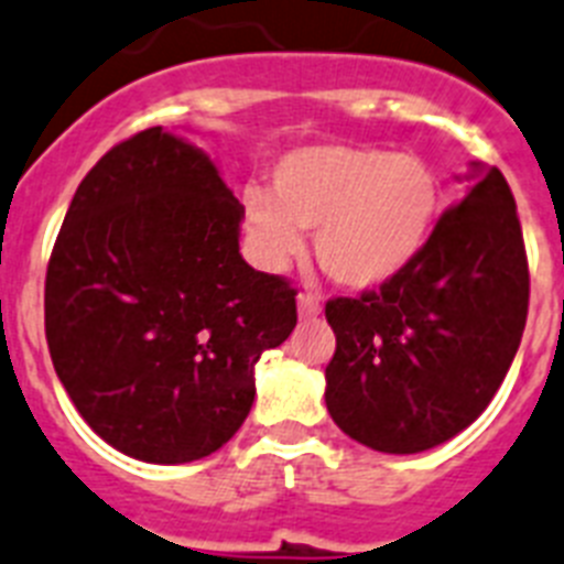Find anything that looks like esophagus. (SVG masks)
Masks as SVG:
<instances>
[{
	"instance_id": "obj_1",
	"label": "esophagus",
	"mask_w": 564,
	"mask_h": 564,
	"mask_svg": "<svg viewBox=\"0 0 564 564\" xmlns=\"http://www.w3.org/2000/svg\"><path fill=\"white\" fill-rule=\"evenodd\" d=\"M296 307H300V319H316L322 314V302L311 296V293H300Z\"/></svg>"
}]
</instances>
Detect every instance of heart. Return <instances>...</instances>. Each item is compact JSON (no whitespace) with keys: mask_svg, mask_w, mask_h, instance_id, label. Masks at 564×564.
<instances>
[{"mask_svg":"<svg viewBox=\"0 0 564 564\" xmlns=\"http://www.w3.org/2000/svg\"><path fill=\"white\" fill-rule=\"evenodd\" d=\"M273 194H248V234L264 268L302 257L314 230L316 262L356 291L384 285L420 257L442 208L425 159L362 144H307L273 167Z\"/></svg>","mask_w":564,"mask_h":564,"instance_id":"1","label":"heart"}]
</instances>
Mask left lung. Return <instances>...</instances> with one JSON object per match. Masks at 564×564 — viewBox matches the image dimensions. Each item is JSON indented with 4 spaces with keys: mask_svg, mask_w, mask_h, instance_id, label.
<instances>
[{
    "mask_svg": "<svg viewBox=\"0 0 564 564\" xmlns=\"http://www.w3.org/2000/svg\"><path fill=\"white\" fill-rule=\"evenodd\" d=\"M405 271L325 305L336 354L325 405L350 440L420 454L454 440L499 391L528 319V257L511 187L474 162Z\"/></svg>",
    "mask_w": 564,
    "mask_h": 564,
    "instance_id": "left-lung-1",
    "label": "left lung"
}]
</instances>
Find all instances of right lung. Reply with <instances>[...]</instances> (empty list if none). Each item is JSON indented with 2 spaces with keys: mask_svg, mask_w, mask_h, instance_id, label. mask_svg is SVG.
I'll use <instances>...</instances> for the list:
<instances>
[{
  "mask_svg": "<svg viewBox=\"0 0 564 564\" xmlns=\"http://www.w3.org/2000/svg\"><path fill=\"white\" fill-rule=\"evenodd\" d=\"M242 219L214 159L162 128L110 148L76 187L45 336L82 420L124 456L219 451L253 405L259 356L296 328V291L239 253Z\"/></svg>",
  "mask_w": 564,
  "mask_h": 564,
  "instance_id": "right-lung-1",
  "label": "right lung"
}]
</instances>
